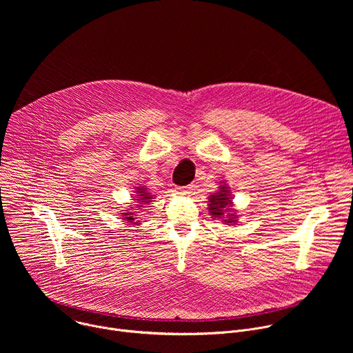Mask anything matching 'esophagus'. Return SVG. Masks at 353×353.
<instances>
[{
  "label": "esophagus",
  "mask_w": 353,
  "mask_h": 353,
  "mask_svg": "<svg viewBox=\"0 0 353 353\" xmlns=\"http://www.w3.org/2000/svg\"><path fill=\"white\" fill-rule=\"evenodd\" d=\"M191 188H192L191 185H185V187H177L176 190L179 194H188L191 191Z\"/></svg>",
  "instance_id": "34e87169"
}]
</instances>
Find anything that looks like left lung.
Returning a JSON list of instances; mask_svg holds the SVG:
<instances>
[{"mask_svg":"<svg viewBox=\"0 0 353 353\" xmlns=\"http://www.w3.org/2000/svg\"><path fill=\"white\" fill-rule=\"evenodd\" d=\"M229 196H230V195H229L228 187H226V185H221V190H219L218 192H215L214 195L210 196V208H208V210H210L211 215H214L215 218H222L226 211L230 212V214H228L229 218L225 219V222L232 223V222H236L237 215H234V214L232 212V210L228 208V207H230V204H232V201H230Z\"/></svg>","mask_w":353,"mask_h":353,"instance_id":"left-lung-1","label":"left lung"}]
</instances>
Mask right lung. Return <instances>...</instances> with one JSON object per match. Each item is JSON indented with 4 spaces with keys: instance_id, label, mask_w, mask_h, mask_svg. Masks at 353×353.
Wrapping results in <instances>:
<instances>
[{
    "instance_id": "right-lung-1",
    "label": "right lung",
    "mask_w": 353,
    "mask_h": 353,
    "mask_svg": "<svg viewBox=\"0 0 353 353\" xmlns=\"http://www.w3.org/2000/svg\"><path fill=\"white\" fill-rule=\"evenodd\" d=\"M137 192H138V195H137V198H138L137 201H138V203H142V204L150 203V198H152V195H150L149 192H146V190H145L143 187H137ZM123 215L125 216V218H124L125 221H128V222H132V221H134V218H132L134 214L123 212Z\"/></svg>"
}]
</instances>
